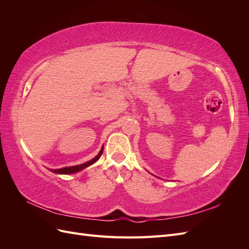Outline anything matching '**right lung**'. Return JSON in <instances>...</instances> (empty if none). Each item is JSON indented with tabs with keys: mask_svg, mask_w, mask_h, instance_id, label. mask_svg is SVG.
I'll list each match as a JSON object with an SVG mask.
<instances>
[{
	"mask_svg": "<svg viewBox=\"0 0 249 249\" xmlns=\"http://www.w3.org/2000/svg\"><path fill=\"white\" fill-rule=\"evenodd\" d=\"M103 150H104V145L102 146L100 153L97 154L93 159H91L90 161H87L85 163L83 164H80V165H74V166H67V167H63V168H58V169H50L52 172L54 173H57V175H71V173H76V172H79L83 169L87 168L88 166H90V165L94 164L97 160L100 159L102 154H103Z\"/></svg>",
	"mask_w": 249,
	"mask_h": 249,
	"instance_id": "obj_1",
	"label": "right lung"
}]
</instances>
